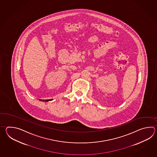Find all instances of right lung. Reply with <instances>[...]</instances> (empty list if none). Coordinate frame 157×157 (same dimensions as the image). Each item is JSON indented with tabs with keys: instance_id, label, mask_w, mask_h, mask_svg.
I'll return each mask as SVG.
<instances>
[{
	"instance_id": "obj_1",
	"label": "right lung",
	"mask_w": 157,
	"mask_h": 157,
	"mask_svg": "<svg viewBox=\"0 0 157 157\" xmlns=\"http://www.w3.org/2000/svg\"><path fill=\"white\" fill-rule=\"evenodd\" d=\"M40 101H50V100H52V99H48V100H41V99H39Z\"/></svg>"
}]
</instances>
